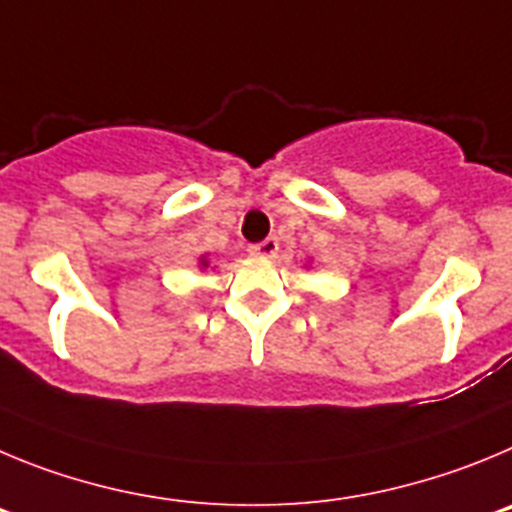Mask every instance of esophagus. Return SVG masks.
I'll return each instance as SVG.
<instances>
[{"label": "esophagus", "instance_id": "1", "mask_svg": "<svg viewBox=\"0 0 512 512\" xmlns=\"http://www.w3.org/2000/svg\"><path fill=\"white\" fill-rule=\"evenodd\" d=\"M278 247H280L278 239L267 237L262 239V242H257V245H250V252L257 257H273L275 252H278Z\"/></svg>", "mask_w": 512, "mask_h": 512}]
</instances>
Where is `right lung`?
Wrapping results in <instances>:
<instances>
[{"mask_svg":"<svg viewBox=\"0 0 512 512\" xmlns=\"http://www.w3.org/2000/svg\"><path fill=\"white\" fill-rule=\"evenodd\" d=\"M201 265H204V267H206V265H209V262H206V257H201Z\"/></svg>","mask_w":512,"mask_h":512,"instance_id":"obj_1","label":"right lung"}]
</instances>
